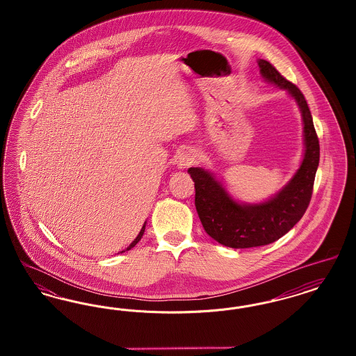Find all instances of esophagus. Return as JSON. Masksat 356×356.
Returning <instances> with one entry per match:
<instances>
[{"instance_id":"1","label":"esophagus","mask_w":356,"mask_h":356,"mask_svg":"<svg viewBox=\"0 0 356 356\" xmlns=\"http://www.w3.org/2000/svg\"><path fill=\"white\" fill-rule=\"evenodd\" d=\"M193 163H195V154L192 153V151H184V152L180 153L176 160L179 170H186L191 165H193Z\"/></svg>"}]
</instances>
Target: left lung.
Returning <instances> with one entry per match:
<instances>
[{
  "mask_svg": "<svg viewBox=\"0 0 356 356\" xmlns=\"http://www.w3.org/2000/svg\"><path fill=\"white\" fill-rule=\"evenodd\" d=\"M261 77L286 90L296 102L303 120L305 153L299 170L272 197L260 203H240L213 172L189 168L195 183V205L205 232L225 247L251 248L267 245L284 236L300 220L312 196L319 165V140L305 96L266 60H257Z\"/></svg>",
  "mask_w": 356,
  "mask_h": 356,
  "instance_id": "8db88e82",
  "label": "left lung"
}]
</instances>
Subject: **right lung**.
Instances as JSON below:
<instances>
[{
    "mask_svg": "<svg viewBox=\"0 0 356 356\" xmlns=\"http://www.w3.org/2000/svg\"><path fill=\"white\" fill-rule=\"evenodd\" d=\"M145 224H147V221H145V222H144V225H143V228H141V231H140V232H138V235H137V237H136L135 240H134V241H132V243H131V244H129V247H128V248H127V250H125V251H129V250H131V248H134V247H135L136 244H137V243H138V241H140V240H141V237H143V235H144V231H145ZM125 251H121V254H122V252H125Z\"/></svg>",
    "mask_w": 356,
    "mask_h": 356,
    "instance_id": "add662e5",
    "label": "right lung"
}]
</instances>
